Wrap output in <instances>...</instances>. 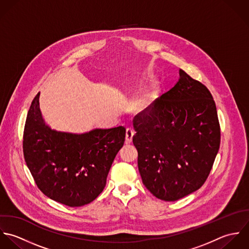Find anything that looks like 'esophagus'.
Here are the masks:
<instances>
[{
    "mask_svg": "<svg viewBox=\"0 0 249 249\" xmlns=\"http://www.w3.org/2000/svg\"><path fill=\"white\" fill-rule=\"evenodd\" d=\"M134 135H135V131H134L132 128H128V129L126 130V142H127V143L132 142V140H133Z\"/></svg>",
    "mask_w": 249,
    "mask_h": 249,
    "instance_id": "obj_1",
    "label": "esophagus"
}]
</instances>
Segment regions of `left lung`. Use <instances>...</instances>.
Returning a JSON list of instances; mask_svg holds the SVG:
<instances>
[{"mask_svg":"<svg viewBox=\"0 0 249 249\" xmlns=\"http://www.w3.org/2000/svg\"><path fill=\"white\" fill-rule=\"evenodd\" d=\"M179 80L133 120L143 185L157 198L176 201L200 189L220 144L215 103L184 70Z\"/></svg>","mask_w":249,"mask_h":249,"instance_id":"obj_1","label":"left lung"}]
</instances>
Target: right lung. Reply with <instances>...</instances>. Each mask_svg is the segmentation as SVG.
<instances>
[{"label":"right lung","mask_w":249,"mask_h":249,"mask_svg":"<svg viewBox=\"0 0 249 249\" xmlns=\"http://www.w3.org/2000/svg\"><path fill=\"white\" fill-rule=\"evenodd\" d=\"M39 95L33 100L25 123L26 163L49 198L69 207L89 204L103 192L126 129H94L80 135L52 130L42 117Z\"/></svg>","instance_id":"1"}]
</instances>
